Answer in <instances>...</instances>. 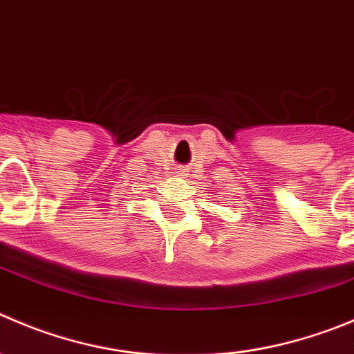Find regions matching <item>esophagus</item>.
<instances>
[{"mask_svg": "<svg viewBox=\"0 0 354 354\" xmlns=\"http://www.w3.org/2000/svg\"><path fill=\"white\" fill-rule=\"evenodd\" d=\"M179 171H180V174H186V168H180Z\"/></svg>", "mask_w": 354, "mask_h": 354, "instance_id": "esophagus-1", "label": "esophagus"}]
</instances>
